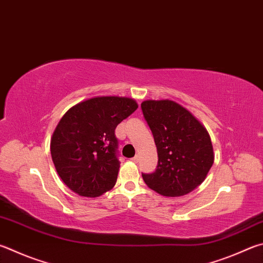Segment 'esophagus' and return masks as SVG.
Listing matches in <instances>:
<instances>
[{"label": "esophagus", "instance_id": "1", "mask_svg": "<svg viewBox=\"0 0 263 263\" xmlns=\"http://www.w3.org/2000/svg\"><path fill=\"white\" fill-rule=\"evenodd\" d=\"M131 161H132V162H135V163H137V162H138V161H139V156H138V155H137V156H135V157H132V159H131Z\"/></svg>", "mask_w": 263, "mask_h": 263}]
</instances>
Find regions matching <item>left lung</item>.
Here are the masks:
<instances>
[{
	"label": "left lung",
	"instance_id": "obj_1",
	"mask_svg": "<svg viewBox=\"0 0 263 263\" xmlns=\"http://www.w3.org/2000/svg\"><path fill=\"white\" fill-rule=\"evenodd\" d=\"M157 148L155 173L144 174L149 189L164 197H181L206 179L214 163L211 136L202 123L173 100L141 103Z\"/></svg>",
	"mask_w": 263,
	"mask_h": 263
}]
</instances>
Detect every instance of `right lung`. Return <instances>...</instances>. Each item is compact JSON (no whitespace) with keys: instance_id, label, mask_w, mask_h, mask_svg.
Listing matches in <instances>:
<instances>
[{"instance_id":"right-lung-1","label":"right lung","mask_w":263,"mask_h":263,"mask_svg":"<svg viewBox=\"0 0 263 263\" xmlns=\"http://www.w3.org/2000/svg\"><path fill=\"white\" fill-rule=\"evenodd\" d=\"M138 108L135 99L94 97L74 104L55 127L50 154L63 183L80 197L97 198L116 184L115 128Z\"/></svg>"}]
</instances>
